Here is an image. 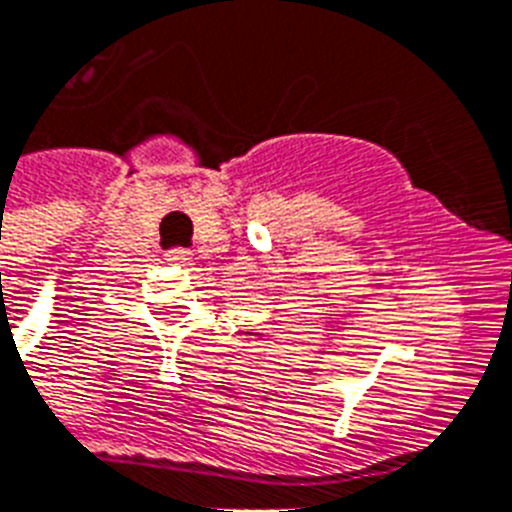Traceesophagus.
<instances>
[{"instance_id": "obj_1", "label": "esophagus", "mask_w": 512, "mask_h": 512, "mask_svg": "<svg viewBox=\"0 0 512 512\" xmlns=\"http://www.w3.org/2000/svg\"><path fill=\"white\" fill-rule=\"evenodd\" d=\"M191 256H194V253H191L189 248H173V251L165 253V259H168L170 264H189Z\"/></svg>"}]
</instances>
